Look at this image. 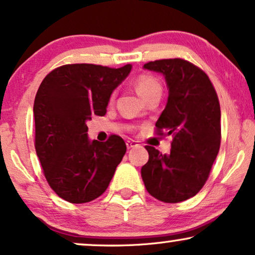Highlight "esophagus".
I'll return each mask as SVG.
<instances>
[{"label":"esophagus","instance_id":"esophagus-1","mask_svg":"<svg viewBox=\"0 0 255 255\" xmlns=\"http://www.w3.org/2000/svg\"><path fill=\"white\" fill-rule=\"evenodd\" d=\"M126 144H127L128 149H130V148L137 146V142H136V141H134V140H127V141H126Z\"/></svg>","mask_w":255,"mask_h":255}]
</instances>
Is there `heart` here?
Listing matches in <instances>:
<instances>
[{"instance_id": "b5f03b06", "label": "heart", "mask_w": 255, "mask_h": 255, "mask_svg": "<svg viewBox=\"0 0 255 255\" xmlns=\"http://www.w3.org/2000/svg\"><path fill=\"white\" fill-rule=\"evenodd\" d=\"M135 88H136L137 94L143 100L149 98L150 95L161 94V92H162V87H161L160 82L155 77L149 75H141L138 77L136 83H135Z\"/></svg>"}]
</instances>
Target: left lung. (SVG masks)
<instances>
[{"label": "left lung", "instance_id": "8db88e82", "mask_svg": "<svg viewBox=\"0 0 255 255\" xmlns=\"http://www.w3.org/2000/svg\"><path fill=\"white\" fill-rule=\"evenodd\" d=\"M143 69L162 74L168 99L156 121L157 130L173 135L169 154L146 146L148 162L141 168L148 193L175 204L193 198L205 182L219 153L221 112L208 76L181 59L148 62Z\"/></svg>", "mask_w": 255, "mask_h": 255}]
</instances>
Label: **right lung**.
Here are the masks:
<instances>
[{
  "label": "right lung",
  "mask_w": 255,
  "mask_h": 255,
  "mask_svg": "<svg viewBox=\"0 0 255 255\" xmlns=\"http://www.w3.org/2000/svg\"><path fill=\"white\" fill-rule=\"evenodd\" d=\"M131 64L114 69L66 64L48 74L34 102L35 149L44 176L60 198L85 204L105 193L124 157L125 141L89 140L87 121L104 117L112 93L129 75Z\"/></svg>",
  "instance_id": "add662e5"
}]
</instances>
